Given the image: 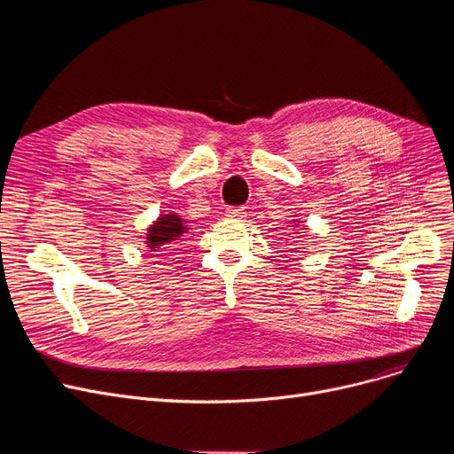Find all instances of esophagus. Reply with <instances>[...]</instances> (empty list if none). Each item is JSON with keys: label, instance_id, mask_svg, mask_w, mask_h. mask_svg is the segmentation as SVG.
I'll return each mask as SVG.
<instances>
[{"label": "esophagus", "instance_id": "1", "mask_svg": "<svg viewBox=\"0 0 454 454\" xmlns=\"http://www.w3.org/2000/svg\"><path fill=\"white\" fill-rule=\"evenodd\" d=\"M226 215L231 219H243V217H247V209L245 207H228Z\"/></svg>", "mask_w": 454, "mask_h": 454}]
</instances>
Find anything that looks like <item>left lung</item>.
<instances>
[{
	"mask_svg": "<svg viewBox=\"0 0 454 454\" xmlns=\"http://www.w3.org/2000/svg\"><path fill=\"white\" fill-rule=\"evenodd\" d=\"M296 223H298V224H301V221H300V219H294V221H291V224H293L294 228H296ZM305 230H307V228H305Z\"/></svg>",
	"mask_w": 454,
	"mask_h": 454,
	"instance_id": "8db88e82",
	"label": "left lung"
}]
</instances>
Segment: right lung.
I'll return each instance as SVG.
<instances>
[{
	"label": "right lung",
	"instance_id": "add662e5",
	"mask_svg": "<svg viewBox=\"0 0 454 454\" xmlns=\"http://www.w3.org/2000/svg\"><path fill=\"white\" fill-rule=\"evenodd\" d=\"M189 226L191 224L175 211L160 213V217L147 228L145 245L149 252H163L165 248H169V245L182 241V237H185V233L191 230Z\"/></svg>",
	"mask_w": 454,
	"mask_h": 454
}]
</instances>
